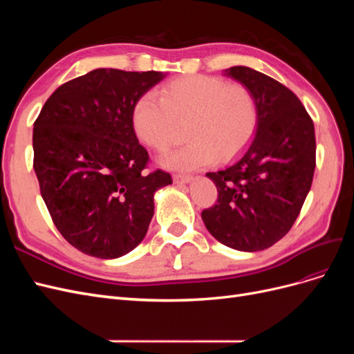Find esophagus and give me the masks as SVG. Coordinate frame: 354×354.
Returning a JSON list of instances; mask_svg holds the SVG:
<instances>
[{"instance_id": "34e87169", "label": "esophagus", "mask_w": 354, "mask_h": 354, "mask_svg": "<svg viewBox=\"0 0 354 354\" xmlns=\"http://www.w3.org/2000/svg\"><path fill=\"white\" fill-rule=\"evenodd\" d=\"M176 183H190L192 180H194V177L189 176V174H174L173 176Z\"/></svg>"}]
</instances>
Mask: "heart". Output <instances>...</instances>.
I'll return each mask as SVG.
<instances>
[{
    "instance_id": "heart-1",
    "label": "heart",
    "mask_w": 354,
    "mask_h": 354,
    "mask_svg": "<svg viewBox=\"0 0 354 354\" xmlns=\"http://www.w3.org/2000/svg\"><path fill=\"white\" fill-rule=\"evenodd\" d=\"M259 116V103L246 85L190 75L164 85L159 99L138 97L131 124L138 140L158 152L168 151L178 140L180 125L187 124L190 142L167 155L164 164L195 169L242 152L257 131Z\"/></svg>"
}]
</instances>
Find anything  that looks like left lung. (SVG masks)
Segmentation results:
<instances>
[{"label":"left lung","instance_id":"8db88e82","mask_svg":"<svg viewBox=\"0 0 354 354\" xmlns=\"http://www.w3.org/2000/svg\"><path fill=\"white\" fill-rule=\"evenodd\" d=\"M226 73L254 93L259 127L227 168L207 173L218 198L202 220L223 245L254 252L282 239L301 211L316 167L315 125L283 84L246 66Z\"/></svg>","mask_w":354,"mask_h":354}]
</instances>
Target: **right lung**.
Masks as SVG:
<instances>
[{
  "instance_id": "1",
  "label": "right lung",
  "mask_w": 354,
  "mask_h": 354,
  "mask_svg": "<svg viewBox=\"0 0 354 354\" xmlns=\"http://www.w3.org/2000/svg\"><path fill=\"white\" fill-rule=\"evenodd\" d=\"M164 73L94 69L53 93L34 124V169L53 223L72 246L118 259L143 241L153 195L173 183L147 173L149 153L133 130L138 97Z\"/></svg>"
}]
</instances>
